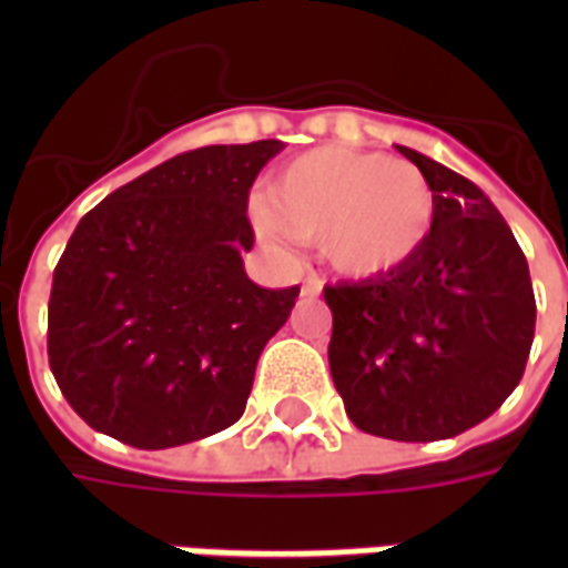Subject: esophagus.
<instances>
[{
	"mask_svg": "<svg viewBox=\"0 0 568 568\" xmlns=\"http://www.w3.org/2000/svg\"><path fill=\"white\" fill-rule=\"evenodd\" d=\"M322 292V280L320 276H307V283H304V288H301V295L304 297H316Z\"/></svg>",
	"mask_w": 568,
	"mask_h": 568,
	"instance_id": "34e87169",
	"label": "esophagus"
}]
</instances>
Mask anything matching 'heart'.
<instances>
[{
	"instance_id": "obj_1",
	"label": "heart",
	"mask_w": 568,
	"mask_h": 568,
	"mask_svg": "<svg viewBox=\"0 0 568 568\" xmlns=\"http://www.w3.org/2000/svg\"><path fill=\"white\" fill-rule=\"evenodd\" d=\"M252 224L267 243L320 240L334 271L371 280L426 246L435 194L414 163L322 145L273 175L267 197L252 203Z\"/></svg>"
}]
</instances>
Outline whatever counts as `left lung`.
I'll list each match as a JSON object with an SVG mask.
<instances>
[{
	"label": "left lung",
	"instance_id": "obj_1",
	"mask_svg": "<svg viewBox=\"0 0 568 568\" xmlns=\"http://www.w3.org/2000/svg\"><path fill=\"white\" fill-rule=\"evenodd\" d=\"M435 194V224L414 258L325 288L332 381L346 417L393 440H440L499 410L536 334L529 264L493 200L465 175L405 145Z\"/></svg>",
	"mask_w": 568,
	"mask_h": 568
}]
</instances>
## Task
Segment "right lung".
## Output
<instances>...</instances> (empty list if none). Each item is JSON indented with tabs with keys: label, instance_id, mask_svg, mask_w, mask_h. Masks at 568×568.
<instances>
[{
	"label": "right lung",
	"instance_id": "right-lung-1",
	"mask_svg": "<svg viewBox=\"0 0 568 568\" xmlns=\"http://www.w3.org/2000/svg\"><path fill=\"white\" fill-rule=\"evenodd\" d=\"M283 149L175 154L81 219L54 271L48 362L88 426L163 450L243 417L261 349L301 292L261 288L243 267L248 187Z\"/></svg>",
	"mask_w": 568,
	"mask_h": 568
}]
</instances>
